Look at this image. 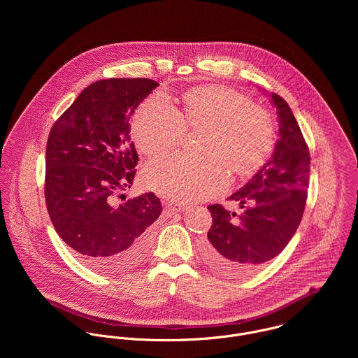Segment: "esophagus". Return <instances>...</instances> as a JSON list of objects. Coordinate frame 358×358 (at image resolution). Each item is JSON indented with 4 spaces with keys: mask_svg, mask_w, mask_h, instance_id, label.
<instances>
[{
    "mask_svg": "<svg viewBox=\"0 0 358 358\" xmlns=\"http://www.w3.org/2000/svg\"><path fill=\"white\" fill-rule=\"evenodd\" d=\"M186 209V206L182 204H169L168 205V210L171 212H183Z\"/></svg>",
    "mask_w": 358,
    "mask_h": 358,
    "instance_id": "1",
    "label": "esophagus"
}]
</instances>
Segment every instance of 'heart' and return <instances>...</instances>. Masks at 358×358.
Returning a JSON list of instances; mask_svg holds the SVG:
<instances>
[{
	"label": "heart",
	"instance_id": "heart-1",
	"mask_svg": "<svg viewBox=\"0 0 358 358\" xmlns=\"http://www.w3.org/2000/svg\"><path fill=\"white\" fill-rule=\"evenodd\" d=\"M185 129L204 131L201 157L165 155L150 161L142 173L145 186L178 203L210 199L227 186V170L251 176L273 153L271 117L245 95L219 85L199 87L183 96L178 111L164 95L154 94L134 114L131 132L146 155L176 148Z\"/></svg>",
	"mask_w": 358,
	"mask_h": 358
}]
</instances>
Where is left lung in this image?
<instances>
[{"instance_id": "1", "label": "left lung", "mask_w": 358, "mask_h": 358, "mask_svg": "<svg viewBox=\"0 0 358 358\" xmlns=\"http://www.w3.org/2000/svg\"><path fill=\"white\" fill-rule=\"evenodd\" d=\"M278 115V141L271 158L229 200L244 210L237 216L209 205L212 226L206 260L219 270L243 275L278 255L294 237L305 210L310 154L298 121L281 96L270 94Z\"/></svg>"}]
</instances>
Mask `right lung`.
I'll list each match as a JSON object with an SVG mask.
<instances>
[{
  "mask_svg": "<svg viewBox=\"0 0 358 358\" xmlns=\"http://www.w3.org/2000/svg\"><path fill=\"white\" fill-rule=\"evenodd\" d=\"M158 83L108 78L85 88L53 124L45 201L60 238L88 267L120 273L146 255L162 206L153 193L124 203L139 157L129 118Z\"/></svg>",
  "mask_w": 358,
  "mask_h": 358,
  "instance_id": "obj_1",
  "label": "right lung"
}]
</instances>
